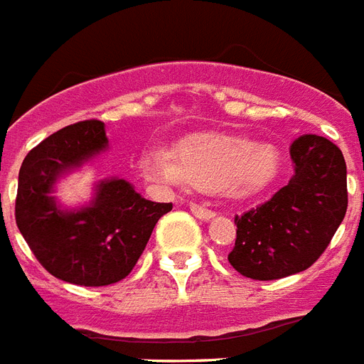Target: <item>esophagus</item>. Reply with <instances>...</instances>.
Returning <instances> with one entry per match:
<instances>
[{"mask_svg":"<svg viewBox=\"0 0 364 364\" xmlns=\"http://www.w3.org/2000/svg\"><path fill=\"white\" fill-rule=\"evenodd\" d=\"M190 210L193 216L200 218V220H210V218L216 216V212L214 210H210V208H206V206L203 205H196V203H191Z\"/></svg>","mask_w":364,"mask_h":364,"instance_id":"esophagus-1","label":"esophagus"}]
</instances>
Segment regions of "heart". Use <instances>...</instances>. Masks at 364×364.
I'll list each match as a JSON object with an SVG mask.
<instances>
[{
    "label": "heart",
    "instance_id": "heart-1",
    "mask_svg": "<svg viewBox=\"0 0 364 364\" xmlns=\"http://www.w3.org/2000/svg\"><path fill=\"white\" fill-rule=\"evenodd\" d=\"M148 176L171 186L223 190L248 196L263 190L278 174L280 156L270 144L232 133H197L180 141L176 154L164 146L142 156Z\"/></svg>",
    "mask_w": 364,
    "mask_h": 364
}]
</instances>
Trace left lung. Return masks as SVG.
Wrapping results in <instances>:
<instances>
[{
	"mask_svg": "<svg viewBox=\"0 0 364 364\" xmlns=\"http://www.w3.org/2000/svg\"><path fill=\"white\" fill-rule=\"evenodd\" d=\"M293 176L267 203L235 218L232 269L252 280H278L312 267L348 208L346 161L336 144L302 135L289 148Z\"/></svg>",
	"mask_w": 364,
	"mask_h": 364,
	"instance_id": "obj_1",
	"label": "left lung"
}]
</instances>
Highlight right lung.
I'll use <instances>...</instances> for the list:
<instances>
[{
	"instance_id": "add662e5",
	"label": "right lung",
	"mask_w": 364,
	"mask_h": 364,
	"mask_svg": "<svg viewBox=\"0 0 364 364\" xmlns=\"http://www.w3.org/2000/svg\"><path fill=\"white\" fill-rule=\"evenodd\" d=\"M109 146L105 124L84 120L37 144L18 173L14 216L30 250L52 276L77 286L100 287L124 280L142 255L156 223L171 203H154L127 180L95 186L80 208L56 203L58 178L82 167Z\"/></svg>"
}]
</instances>
